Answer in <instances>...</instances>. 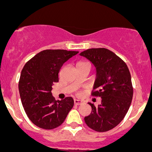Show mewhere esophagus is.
Listing matches in <instances>:
<instances>
[{
	"label": "esophagus",
	"instance_id": "34e87169",
	"mask_svg": "<svg viewBox=\"0 0 152 152\" xmlns=\"http://www.w3.org/2000/svg\"><path fill=\"white\" fill-rule=\"evenodd\" d=\"M83 103V101H80V100H78V99H75L74 100V104L76 105H80Z\"/></svg>",
	"mask_w": 152,
	"mask_h": 152
}]
</instances>
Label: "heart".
Masks as SVG:
<instances>
[{
  "label": "heart",
  "mask_w": 152,
  "mask_h": 152,
  "mask_svg": "<svg viewBox=\"0 0 152 152\" xmlns=\"http://www.w3.org/2000/svg\"><path fill=\"white\" fill-rule=\"evenodd\" d=\"M79 64H88V63H79Z\"/></svg>",
  "instance_id": "b5f03b06"
}]
</instances>
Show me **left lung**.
Wrapping results in <instances>:
<instances>
[{"mask_svg": "<svg viewBox=\"0 0 152 152\" xmlns=\"http://www.w3.org/2000/svg\"><path fill=\"white\" fill-rule=\"evenodd\" d=\"M79 55L95 67L92 95L102 98L98 106L88 102L91 113L85 122L97 132H106L118 125L129 110L133 95L130 73L124 61L108 49L90 48Z\"/></svg>", "mask_w": 152, "mask_h": 152, "instance_id": "1", "label": "left lung"}]
</instances>
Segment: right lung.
<instances>
[{"label": "right lung", "instance_id": "obj_1", "mask_svg": "<svg viewBox=\"0 0 152 152\" xmlns=\"http://www.w3.org/2000/svg\"><path fill=\"white\" fill-rule=\"evenodd\" d=\"M78 51L66 50H42L23 68L19 82L20 98L26 115L37 126L52 129L64 123L73 107L72 97L55 100L53 83L59 80L61 66Z\"/></svg>", "mask_w": 152, "mask_h": 152}]
</instances>
